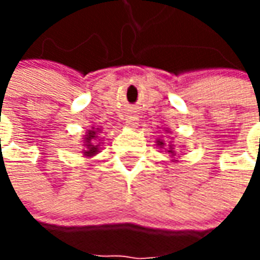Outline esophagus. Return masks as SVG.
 <instances>
[{
    "mask_svg": "<svg viewBox=\"0 0 260 260\" xmlns=\"http://www.w3.org/2000/svg\"><path fill=\"white\" fill-rule=\"evenodd\" d=\"M126 125H128V126H136V125H138V118H136V117H129V118H126Z\"/></svg>",
    "mask_w": 260,
    "mask_h": 260,
    "instance_id": "obj_1",
    "label": "esophagus"
}]
</instances>
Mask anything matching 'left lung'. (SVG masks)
<instances>
[{
	"instance_id": "obj_1",
	"label": "left lung",
	"mask_w": 260,
	"mask_h": 260,
	"mask_svg": "<svg viewBox=\"0 0 260 260\" xmlns=\"http://www.w3.org/2000/svg\"><path fill=\"white\" fill-rule=\"evenodd\" d=\"M158 145H163V142H160V141H158ZM170 152H171V150H170ZM171 153H174V152H171Z\"/></svg>"
}]
</instances>
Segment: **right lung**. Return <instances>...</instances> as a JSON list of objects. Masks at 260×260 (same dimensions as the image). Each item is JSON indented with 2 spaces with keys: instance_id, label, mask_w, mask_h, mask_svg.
I'll use <instances>...</instances> for the list:
<instances>
[{
  "instance_id": "add662e5",
  "label": "right lung",
  "mask_w": 260,
  "mask_h": 260,
  "mask_svg": "<svg viewBox=\"0 0 260 260\" xmlns=\"http://www.w3.org/2000/svg\"><path fill=\"white\" fill-rule=\"evenodd\" d=\"M94 135H96V132L91 131V132H89V135L86 136V142H87L86 146H87L89 150H86L85 153L87 156H89V154H94V153L97 152V145H93V143H94Z\"/></svg>"
}]
</instances>
